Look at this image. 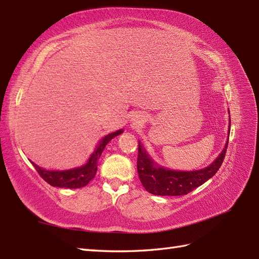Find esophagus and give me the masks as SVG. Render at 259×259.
<instances>
[{"label":"esophagus","instance_id":"1","mask_svg":"<svg viewBox=\"0 0 259 259\" xmlns=\"http://www.w3.org/2000/svg\"><path fill=\"white\" fill-rule=\"evenodd\" d=\"M131 122H133L134 125H139V123L142 122V118L139 114H134V117L131 118Z\"/></svg>","mask_w":259,"mask_h":259}]
</instances>
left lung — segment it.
I'll return each instance as SVG.
<instances>
[{
	"label": "left lung",
	"instance_id": "obj_1",
	"mask_svg": "<svg viewBox=\"0 0 259 259\" xmlns=\"http://www.w3.org/2000/svg\"><path fill=\"white\" fill-rule=\"evenodd\" d=\"M229 133L230 131L228 130V138ZM228 138L223 151L209 166L198 170H190V171L188 170L181 171V170L169 169L160 166L153 160L149 152L145 149L144 145L139 141L137 169H138L139 179L142 186L148 192L157 196H181L189 194L197 187L205 184L207 180L213 177V175L221 168L228 146Z\"/></svg>",
	"mask_w": 259,
	"mask_h": 259
}]
</instances>
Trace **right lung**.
Returning a JSON list of instances; mask_svg holds the SVG:
<instances>
[{"label":"right lung","instance_id":"add662e5","mask_svg":"<svg viewBox=\"0 0 259 259\" xmlns=\"http://www.w3.org/2000/svg\"><path fill=\"white\" fill-rule=\"evenodd\" d=\"M122 133L123 129H119L117 131H114V133L104 136L103 138L98 142L95 151L91 153V156L88 159V161L80 167L65 170H48L37 166L36 163L31 160L30 161L36 169L38 175L51 186L70 189L82 188V187L87 186L93 178H95L98 169L99 158H100L104 148L109 144V141Z\"/></svg>","mask_w":259,"mask_h":259}]
</instances>
